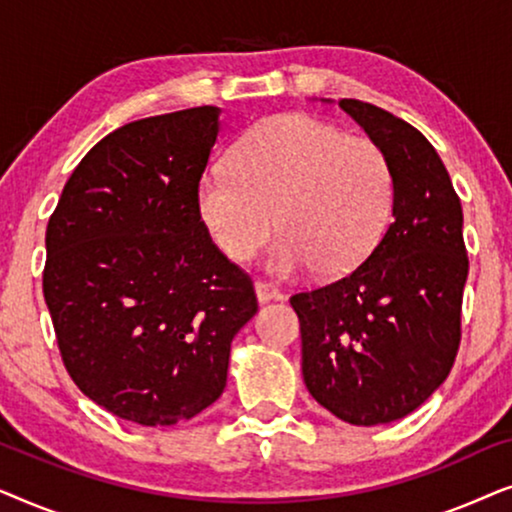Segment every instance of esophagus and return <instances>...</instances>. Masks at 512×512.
<instances>
[{"label":"esophagus","instance_id":"esophagus-1","mask_svg":"<svg viewBox=\"0 0 512 512\" xmlns=\"http://www.w3.org/2000/svg\"><path fill=\"white\" fill-rule=\"evenodd\" d=\"M254 291H256L258 303H261V305L270 303V300H282L284 298L282 293L275 289V286H270V284H265V282H256L254 284Z\"/></svg>","mask_w":512,"mask_h":512}]
</instances>
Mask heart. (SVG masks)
Masks as SVG:
<instances>
[{"label":"heart","mask_w":512,"mask_h":512,"mask_svg":"<svg viewBox=\"0 0 512 512\" xmlns=\"http://www.w3.org/2000/svg\"><path fill=\"white\" fill-rule=\"evenodd\" d=\"M394 209V172L370 139L305 114L270 118L235 146L230 170L198 184V214L223 256L247 263L268 242V270L338 277L366 261ZM276 219L272 220L271 216Z\"/></svg>","instance_id":"1"}]
</instances>
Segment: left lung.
I'll use <instances>...</instances> for the list:
<instances>
[{
	"label": "left lung",
	"instance_id": "obj_1",
	"mask_svg": "<svg viewBox=\"0 0 512 512\" xmlns=\"http://www.w3.org/2000/svg\"><path fill=\"white\" fill-rule=\"evenodd\" d=\"M338 104L389 160L391 223L359 268L291 305L307 391L342 422L375 426L410 415L450 375L468 277L464 212L422 132L375 104Z\"/></svg>",
	"mask_w": 512,
	"mask_h": 512
}]
</instances>
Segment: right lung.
I'll list each match as a JSON object with an SVG mask.
<instances>
[{
    "label": "right lung",
    "mask_w": 512,
    "mask_h": 512,
    "mask_svg": "<svg viewBox=\"0 0 512 512\" xmlns=\"http://www.w3.org/2000/svg\"><path fill=\"white\" fill-rule=\"evenodd\" d=\"M219 132V107L123 125L86 153L48 221L44 298L62 361L128 422L172 426L209 408L258 310L198 214Z\"/></svg>",
    "instance_id": "obj_1"
}]
</instances>
